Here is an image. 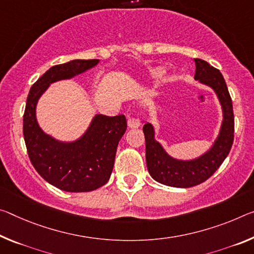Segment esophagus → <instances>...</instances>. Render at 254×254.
Here are the masks:
<instances>
[{
  "instance_id": "esophagus-1",
  "label": "esophagus",
  "mask_w": 254,
  "mask_h": 254,
  "mask_svg": "<svg viewBox=\"0 0 254 254\" xmlns=\"http://www.w3.org/2000/svg\"><path fill=\"white\" fill-rule=\"evenodd\" d=\"M127 127L130 128H136L140 127V120L135 118H128L127 119Z\"/></svg>"
}]
</instances>
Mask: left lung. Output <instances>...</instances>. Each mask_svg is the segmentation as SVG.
<instances>
[{
	"label": "left lung",
	"mask_w": 254,
	"mask_h": 254,
	"mask_svg": "<svg viewBox=\"0 0 254 254\" xmlns=\"http://www.w3.org/2000/svg\"><path fill=\"white\" fill-rule=\"evenodd\" d=\"M194 79L214 89L223 110L219 134L207 152L190 160L175 159L155 140V130L150 123L143 126L146 138V163L149 174L157 182L174 188H191L204 182L226 158L234 140V113L226 82L219 70L208 62L194 59Z\"/></svg>",
	"instance_id": "8db88e82"
}]
</instances>
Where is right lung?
I'll return each mask as SVG.
<instances>
[{"label": "right lung", "mask_w": 254, "mask_h": 254, "mask_svg": "<svg viewBox=\"0 0 254 254\" xmlns=\"http://www.w3.org/2000/svg\"><path fill=\"white\" fill-rule=\"evenodd\" d=\"M98 62L73 60L52 66L33 84L27 97L23 138L30 162L46 182L66 192H89L107 183L119 141L127 131V119L97 114L79 139L63 142L39 127L36 105L51 83L81 74Z\"/></svg>", "instance_id": "obj_1"}]
</instances>
